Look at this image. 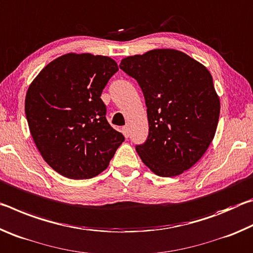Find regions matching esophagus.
<instances>
[{"instance_id": "1", "label": "esophagus", "mask_w": 253, "mask_h": 253, "mask_svg": "<svg viewBox=\"0 0 253 253\" xmlns=\"http://www.w3.org/2000/svg\"><path fill=\"white\" fill-rule=\"evenodd\" d=\"M122 132L124 134V136L126 137V138H128V136H129V128H128L127 126H124L122 128Z\"/></svg>"}]
</instances>
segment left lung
<instances>
[{
	"label": "left lung",
	"instance_id": "8db88e82",
	"mask_svg": "<svg viewBox=\"0 0 253 253\" xmlns=\"http://www.w3.org/2000/svg\"><path fill=\"white\" fill-rule=\"evenodd\" d=\"M119 68L138 83L147 107V139L136 145L144 164L163 177L191 169L207 152L219 122L211 74L173 49L127 57Z\"/></svg>",
	"mask_w": 253,
	"mask_h": 253
}]
</instances>
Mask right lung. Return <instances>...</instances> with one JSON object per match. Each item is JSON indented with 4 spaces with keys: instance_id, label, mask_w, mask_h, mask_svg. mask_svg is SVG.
<instances>
[{
    "instance_id": "add662e5",
    "label": "right lung",
    "mask_w": 253,
    "mask_h": 253,
    "mask_svg": "<svg viewBox=\"0 0 253 253\" xmlns=\"http://www.w3.org/2000/svg\"><path fill=\"white\" fill-rule=\"evenodd\" d=\"M118 71L109 57L68 53L53 60L30 84L25 116L43 160L72 179L108 168L125 137L109 125L101 92Z\"/></svg>"
}]
</instances>
